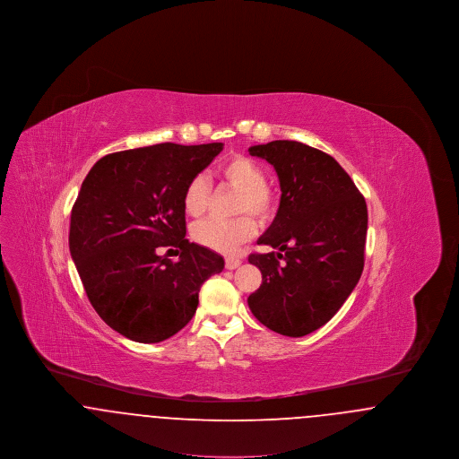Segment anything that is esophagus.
I'll return each instance as SVG.
<instances>
[{"label":"esophagus","mask_w":459,"mask_h":459,"mask_svg":"<svg viewBox=\"0 0 459 459\" xmlns=\"http://www.w3.org/2000/svg\"><path fill=\"white\" fill-rule=\"evenodd\" d=\"M239 264V258H227V260H225V268H227V270H236Z\"/></svg>","instance_id":"obj_1"}]
</instances>
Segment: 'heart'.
Listing matches in <instances>:
<instances>
[{
    "label": "heart",
    "instance_id": "b5f03b06",
    "mask_svg": "<svg viewBox=\"0 0 459 459\" xmlns=\"http://www.w3.org/2000/svg\"><path fill=\"white\" fill-rule=\"evenodd\" d=\"M219 175L236 191L239 197L236 203V213H251L256 219L266 220L273 213V195L266 187V175L262 167L244 156L232 154L225 158L219 167ZM210 201V184L203 175H195L182 196L184 210L189 217H201ZM256 232V223L249 215L234 220L208 219L197 221L191 230L195 242L217 253L230 255L239 244L251 239Z\"/></svg>",
    "mask_w": 459,
    "mask_h": 459
}]
</instances>
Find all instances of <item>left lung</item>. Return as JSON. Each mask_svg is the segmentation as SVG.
<instances>
[{
  "label": "left lung",
  "mask_w": 459,
  "mask_h": 459,
  "mask_svg": "<svg viewBox=\"0 0 459 459\" xmlns=\"http://www.w3.org/2000/svg\"><path fill=\"white\" fill-rule=\"evenodd\" d=\"M273 165L281 182L277 217L253 253L262 285L247 298L264 327L303 337L325 325L358 284L365 264L368 212L365 197L330 156L298 141L249 148Z\"/></svg>",
  "instance_id": "obj_1"
}]
</instances>
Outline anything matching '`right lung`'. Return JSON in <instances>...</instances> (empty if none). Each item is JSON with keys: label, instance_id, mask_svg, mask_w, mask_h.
Masks as SVG:
<instances>
[{"label": "right lung", "instance_id": "1", "mask_svg": "<svg viewBox=\"0 0 459 459\" xmlns=\"http://www.w3.org/2000/svg\"><path fill=\"white\" fill-rule=\"evenodd\" d=\"M221 150L163 143L107 154L81 186L70 255L96 313L131 341L161 342L186 327L201 285L223 270L220 255L186 239L182 204L187 182ZM167 247L177 263L159 255Z\"/></svg>", "mask_w": 459, "mask_h": 459}]
</instances>
